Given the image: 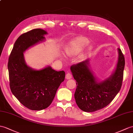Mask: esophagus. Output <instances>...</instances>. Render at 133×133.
I'll return each mask as SVG.
<instances>
[{
	"label": "esophagus",
	"mask_w": 133,
	"mask_h": 133,
	"mask_svg": "<svg viewBox=\"0 0 133 133\" xmlns=\"http://www.w3.org/2000/svg\"><path fill=\"white\" fill-rule=\"evenodd\" d=\"M71 78H72L71 74L70 73H69V72H68L67 74H66V78L67 79H71Z\"/></svg>",
	"instance_id": "esophagus-1"
}]
</instances>
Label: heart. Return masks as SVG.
Segmentation results:
<instances>
[{
	"label": "heart",
	"mask_w": 133,
	"mask_h": 133,
	"mask_svg": "<svg viewBox=\"0 0 133 133\" xmlns=\"http://www.w3.org/2000/svg\"><path fill=\"white\" fill-rule=\"evenodd\" d=\"M88 44V40L83 37H77L70 42L69 45L66 49V54L70 57H72L81 52L85 46ZM90 46L85 48L79 56V59H84L87 52L91 50Z\"/></svg>",
	"instance_id": "obj_1"
}]
</instances>
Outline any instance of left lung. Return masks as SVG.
<instances>
[{"label":"left lung","mask_w":133,"mask_h":133,"mask_svg":"<svg viewBox=\"0 0 133 133\" xmlns=\"http://www.w3.org/2000/svg\"><path fill=\"white\" fill-rule=\"evenodd\" d=\"M118 59L116 67L108 78L100 80L90 66V60L86 59L70 67L76 81L74 97L81 110L92 112L107 106L118 93L122 85L125 58L121 49H117Z\"/></svg>","instance_id":"left-lung-1"}]
</instances>
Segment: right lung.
<instances>
[{
  "label": "right lung",
  "mask_w": 133,
  "mask_h": 133,
  "mask_svg": "<svg viewBox=\"0 0 133 133\" xmlns=\"http://www.w3.org/2000/svg\"><path fill=\"white\" fill-rule=\"evenodd\" d=\"M46 30L35 29L21 35L15 42L9 57L8 69L12 93L24 106L33 110L47 108L65 78L64 71H57L47 66L36 70L26 64L24 53L45 42Z\"/></svg>",
  "instance_id": "right-lung-1"
}]
</instances>
